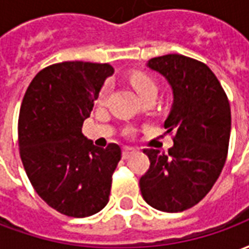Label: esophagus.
<instances>
[{"instance_id": "1", "label": "esophagus", "mask_w": 249, "mask_h": 249, "mask_svg": "<svg viewBox=\"0 0 249 249\" xmlns=\"http://www.w3.org/2000/svg\"><path fill=\"white\" fill-rule=\"evenodd\" d=\"M136 152H137V151H136L135 148H130V146H125L124 149H123V159H124V160L129 159L132 155H135Z\"/></svg>"}]
</instances>
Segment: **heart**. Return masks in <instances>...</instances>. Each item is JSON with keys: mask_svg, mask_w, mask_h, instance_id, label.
Masks as SVG:
<instances>
[{"mask_svg": "<svg viewBox=\"0 0 249 249\" xmlns=\"http://www.w3.org/2000/svg\"><path fill=\"white\" fill-rule=\"evenodd\" d=\"M130 84L133 85L136 92L140 94L141 98H145L146 96H151V94H157L156 81L151 76H148L146 73L139 71V73L132 74V77H130ZM107 93H108V87H104L101 89L100 94H98V103H103L105 97H107Z\"/></svg>", "mask_w": 249, "mask_h": 249, "instance_id": "heart-1", "label": "heart"}]
</instances>
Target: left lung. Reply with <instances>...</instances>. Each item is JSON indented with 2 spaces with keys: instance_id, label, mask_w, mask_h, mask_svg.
<instances>
[{
  "instance_id": "obj_1",
  "label": "left lung",
  "mask_w": 249,
  "mask_h": 249,
  "mask_svg": "<svg viewBox=\"0 0 249 249\" xmlns=\"http://www.w3.org/2000/svg\"><path fill=\"white\" fill-rule=\"evenodd\" d=\"M146 65L173 90L164 123L173 133L168 153L146 148L149 169L140 178L146 203L162 212H181L201 201L223 171L231 135V107L217 77L204 62L183 54L155 57Z\"/></svg>"
}]
</instances>
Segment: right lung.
<instances>
[{
    "mask_svg": "<svg viewBox=\"0 0 249 249\" xmlns=\"http://www.w3.org/2000/svg\"><path fill=\"white\" fill-rule=\"evenodd\" d=\"M113 66L65 61L46 66L25 92L18 117L19 156L30 183L49 207L88 217L108 204L121 148L96 146L82 135Z\"/></svg>",
    "mask_w": 249,
    "mask_h": 249,
    "instance_id": "obj_1",
    "label": "right lung"
}]
</instances>
